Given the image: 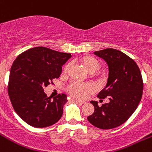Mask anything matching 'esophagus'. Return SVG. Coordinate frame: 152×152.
<instances>
[{"label":"esophagus","instance_id":"obj_1","mask_svg":"<svg viewBox=\"0 0 152 152\" xmlns=\"http://www.w3.org/2000/svg\"><path fill=\"white\" fill-rule=\"evenodd\" d=\"M71 100H72V101H73V102H76V103H79V104H83V103H85V102H84V101H82V100H77V99L72 98V99H71Z\"/></svg>","mask_w":152,"mask_h":152}]
</instances>
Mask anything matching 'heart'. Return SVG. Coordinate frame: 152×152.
I'll use <instances>...</instances> for the list:
<instances>
[{
    "label": "heart",
    "mask_w": 152,
    "mask_h": 152,
    "mask_svg": "<svg viewBox=\"0 0 152 152\" xmlns=\"http://www.w3.org/2000/svg\"><path fill=\"white\" fill-rule=\"evenodd\" d=\"M85 65L90 73H94L100 69V64L97 59L94 58H88L85 61ZM70 66V64H68L64 68V71L67 72ZM93 86L88 83H83L76 80L69 82L66 86V91L73 97L76 98L83 99L87 97L88 94L93 90Z\"/></svg>",
    "instance_id": "1"
}]
</instances>
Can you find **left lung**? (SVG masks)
Wrapping results in <instances>:
<instances>
[{"instance_id":"8db88e82","label":"left lung","mask_w":152,"mask_h":152,"mask_svg":"<svg viewBox=\"0 0 152 152\" xmlns=\"http://www.w3.org/2000/svg\"><path fill=\"white\" fill-rule=\"evenodd\" d=\"M94 55L108 65L107 83L97 97H108L110 103L99 106L97 101H91L94 112L88 120L98 128H115L126 122L137 110L142 96V77L137 63L121 51L110 48Z\"/></svg>"}]
</instances>
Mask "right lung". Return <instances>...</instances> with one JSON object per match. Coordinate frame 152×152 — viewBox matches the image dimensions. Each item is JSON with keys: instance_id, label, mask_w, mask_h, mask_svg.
<instances>
[{"instance_id": "add662e5", "label": "right lung", "mask_w": 152, "mask_h": 152, "mask_svg": "<svg viewBox=\"0 0 152 152\" xmlns=\"http://www.w3.org/2000/svg\"><path fill=\"white\" fill-rule=\"evenodd\" d=\"M69 58L70 53L38 46L21 53L12 63L8 94L15 113L29 125L46 127L61 118L66 95L59 94L52 100L43 88L59 78Z\"/></svg>"}]
</instances>
